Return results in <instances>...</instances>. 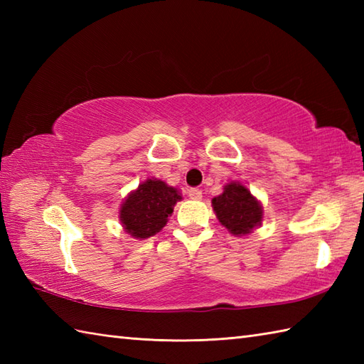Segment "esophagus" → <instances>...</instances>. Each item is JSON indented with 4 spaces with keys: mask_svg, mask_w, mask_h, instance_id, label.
<instances>
[{
    "mask_svg": "<svg viewBox=\"0 0 364 364\" xmlns=\"http://www.w3.org/2000/svg\"><path fill=\"white\" fill-rule=\"evenodd\" d=\"M188 196L192 198V200H200L202 198V191L197 189V188H191L188 191Z\"/></svg>",
    "mask_w": 364,
    "mask_h": 364,
    "instance_id": "34e87169",
    "label": "esophagus"
}]
</instances>
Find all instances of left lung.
I'll return each instance as SVG.
<instances>
[{"label": "left lung", "mask_w": 364, "mask_h": 364, "mask_svg": "<svg viewBox=\"0 0 364 364\" xmlns=\"http://www.w3.org/2000/svg\"><path fill=\"white\" fill-rule=\"evenodd\" d=\"M213 208L219 222L235 236L249 235L261 225L262 206L239 181L225 184L222 194L213 198Z\"/></svg>", "instance_id": "left-lung-1"}]
</instances>
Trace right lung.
Returning <instances> with one entry per match:
<instances>
[{
    "label": "right lung",
    "instance_id": "1",
    "mask_svg": "<svg viewBox=\"0 0 364 364\" xmlns=\"http://www.w3.org/2000/svg\"><path fill=\"white\" fill-rule=\"evenodd\" d=\"M178 189L167 186L164 181L151 178L139 184L136 191L125 198L120 206V222L128 235L136 239L154 236L166 227L173 213V206L180 202Z\"/></svg>",
    "mask_w": 364,
    "mask_h": 364
}]
</instances>
